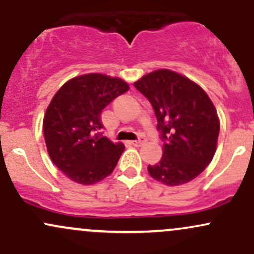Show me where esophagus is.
<instances>
[{
    "instance_id": "obj_1",
    "label": "esophagus",
    "mask_w": 254,
    "mask_h": 254,
    "mask_svg": "<svg viewBox=\"0 0 254 254\" xmlns=\"http://www.w3.org/2000/svg\"><path fill=\"white\" fill-rule=\"evenodd\" d=\"M145 142V138L144 137H139L138 139H135V141L131 142V144H133L135 147H139V145H142Z\"/></svg>"
}]
</instances>
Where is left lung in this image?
Wrapping results in <instances>:
<instances>
[{"mask_svg":"<svg viewBox=\"0 0 254 254\" xmlns=\"http://www.w3.org/2000/svg\"><path fill=\"white\" fill-rule=\"evenodd\" d=\"M155 112L161 160L148 166L157 182L177 186L191 182L211 162L216 151L220 122L214 104L198 84L161 69L133 83Z\"/></svg>","mask_w":254,"mask_h":254,"instance_id":"left-lung-1","label":"left lung"}]
</instances>
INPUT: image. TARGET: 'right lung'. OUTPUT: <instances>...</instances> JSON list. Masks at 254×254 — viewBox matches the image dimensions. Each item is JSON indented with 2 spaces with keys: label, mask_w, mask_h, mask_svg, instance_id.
I'll return each mask as SVG.
<instances>
[{
  "label": "right lung",
  "mask_w": 254,
  "mask_h": 254,
  "mask_svg": "<svg viewBox=\"0 0 254 254\" xmlns=\"http://www.w3.org/2000/svg\"><path fill=\"white\" fill-rule=\"evenodd\" d=\"M127 90L121 78L87 74L64 83L52 98L43 122L46 148L72 182L98 183L117 166L125 147L101 135V111Z\"/></svg>",
  "instance_id": "obj_1"
}]
</instances>
